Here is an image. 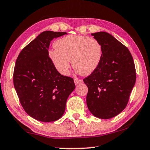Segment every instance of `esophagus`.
Returning a JSON list of instances; mask_svg holds the SVG:
<instances>
[{
	"instance_id": "34e87169",
	"label": "esophagus",
	"mask_w": 150,
	"mask_h": 150,
	"mask_svg": "<svg viewBox=\"0 0 150 150\" xmlns=\"http://www.w3.org/2000/svg\"><path fill=\"white\" fill-rule=\"evenodd\" d=\"M74 82L75 83V85H79L81 84V83H83V81L82 79H79L75 78L74 79Z\"/></svg>"
}]
</instances>
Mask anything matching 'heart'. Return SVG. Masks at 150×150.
Masks as SVG:
<instances>
[{
	"label": "heart",
	"instance_id": "b5f03b06",
	"mask_svg": "<svg viewBox=\"0 0 150 150\" xmlns=\"http://www.w3.org/2000/svg\"><path fill=\"white\" fill-rule=\"evenodd\" d=\"M54 47L48 55L55 69L63 75L69 73L70 60L77 72L88 75L98 67L102 58L101 44L93 37L69 35L57 40Z\"/></svg>",
	"mask_w": 150,
	"mask_h": 150
}]
</instances>
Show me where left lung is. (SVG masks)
<instances>
[{
    "instance_id": "obj_1",
    "label": "left lung",
    "mask_w": 150,
    "mask_h": 150,
    "mask_svg": "<svg viewBox=\"0 0 150 150\" xmlns=\"http://www.w3.org/2000/svg\"><path fill=\"white\" fill-rule=\"evenodd\" d=\"M91 35L103 49L98 67L85 78L88 87L87 105L95 117L109 119L126 108L136 79L135 65L130 51L105 32Z\"/></svg>"
}]
</instances>
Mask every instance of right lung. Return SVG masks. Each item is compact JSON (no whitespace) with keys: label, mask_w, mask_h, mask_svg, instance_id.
I'll return each instance as SVG.
<instances>
[{"label":"right lung","mask_w":150,"mask_h":150,"mask_svg":"<svg viewBox=\"0 0 150 150\" xmlns=\"http://www.w3.org/2000/svg\"><path fill=\"white\" fill-rule=\"evenodd\" d=\"M65 34L42 32L21 51L16 61L15 90L24 110L37 120L50 122L59 119L75 88L73 79L60 74L48 55L50 42Z\"/></svg>","instance_id":"right-lung-1"}]
</instances>
